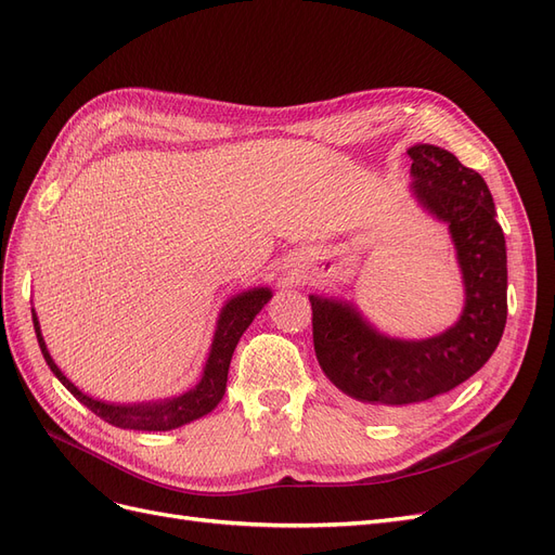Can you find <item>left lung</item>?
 I'll list each match as a JSON object with an SVG mask.
<instances>
[{
    "label": "left lung",
    "mask_w": 555,
    "mask_h": 555,
    "mask_svg": "<svg viewBox=\"0 0 555 555\" xmlns=\"http://www.w3.org/2000/svg\"><path fill=\"white\" fill-rule=\"evenodd\" d=\"M410 192L449 227L461 266L465 306L459 322L424 340L379 333L357 306L310 294L312 338L324 375L343 393L391 414L442 396L491 359L507 324V247L483 178L449 150L418 143Z\"/></svg>",
    "instance_id": "obj_1"
}]
</instances>
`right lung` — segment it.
<instances>
[{"mask_svg":"<svg viewBox=\"0 0 555 555\" xmlns=\"http://www.w3.org/2000/svg\"><path fill=\"white\" fill-rule=\"evenodd\" d=\"M273 298V292L268 287H255L243 294L231 296L224 308L217 317V326L212 335V345L208 351V359L204 365V373H201L198 384H194L190 391H184L173 398L164 400H150V402H106L82 393L74 382H69L57 363L50 357L46 347V340L41 335V326L35 308H31V319H35V331L37 340L41 347V354L48 363L53 375L69 389L82 405L92 410L96 416H102L104 422L117 426V428H129V430H173L184 424L194 422V418L206 416L212 412L227 391V375H229V363L233 357V349H236L241 335L247 331L261 308Z\"/></svg>","mask_w":555,"mask_h":555,"instance_id":"add662e5","label":"right lung"}]
</instances>
